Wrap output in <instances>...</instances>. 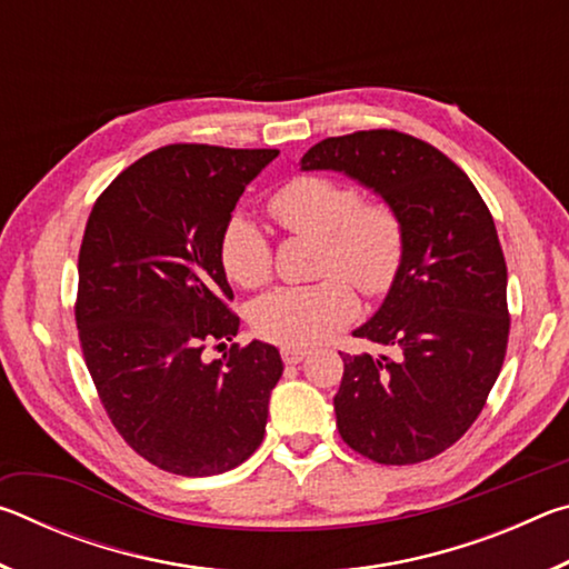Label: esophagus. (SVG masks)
I'll list each match as a JSON object with an SVG mask.
<instances>
[{"label":"esophagus","mask_w":569,"mask_h":569,"mask_svg":"<svg viewBox=\"0 0 569 569\" xmlns=\"http://www.w3.org/2000/svg\"><path fill=\"white\" fill-rule=\"evenodd\" d=\"M281 359L293 366V363H301L306 359V351L303 349H291V346H286V349H281Z\"/></svg>","instance_id":"34e87169"}]
</instances>
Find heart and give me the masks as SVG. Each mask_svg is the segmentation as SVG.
I'll use <instances>...</instances> for the list:
<instances>
[{"label":"heart","mask_w":569,"mask_h":569,"mask_svg":"<svg viewBox=\"0 0 569 569\" xmlns=\"http://www.w3.org/2000/svg\"><path fill=\"white\" fill-rule=\"evenodd\" d=\"M268 213L288 233L319 240L311 286H283L250 306V323L266 341L313 346L356 319L363 296H383L397 283L407 253V233L397 210L363 200L349 182L329 176H296L268 198ZM220 266L236 286L256 288L271 276V243L246 216L220 230Z\"/></svg>","instance_id":"1"}]
</instances>
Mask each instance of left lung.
<instances>
[{"mask_svg":"<svg viewBox=\"0 0 569 569\" xmlns=\"http://www.w3.org/2000/svg\"><path fill=\"white\" fill-rule=\"evenodd\" d=\"M301 170H336L397 210L407 253L356 339L393 356H343L336 427L379 465H417L465 437L502 369L507 263L492 213L445 152L397 130L326 138Z\"/></svg>","mask_w":569,"mask_h":569,"instance_id":"1","label":"left lung"}]
</instances>
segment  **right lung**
I'll list each match as a JSON object with an SVG mask.
<instances>
[{
    "label": "right lung",
    "mask_w": 569,
    "mask_h": 569,
    "mask_svg": "<svg viewBox=\"0 0 569 569\" xmlns=\"http://www.w3.org/2000/svg\"><path fill=\"white\" fill-rule=\"evenodd\" d=\"M278 150L166 146L104 188L77 261L84 363L120 437L172 475H223L261 447L281 379L276 346L233 343L240 319L218 243Z\"/></svg>",
    "instance_id": "1"
}]
</instances>
